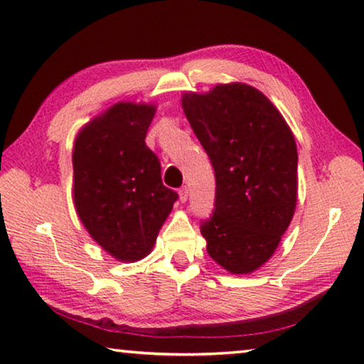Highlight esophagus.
I'll return each mask as SVG.
<instances>
[{
    "mask_svg": "<svg viewBox=\"0 0 364 364\" xmlns=\"http://www.w3.org/2000/svg\"><path fill=\"white\" fill-rule=\"evenodd\" d=\"M178 198H181L182 203H186L188 198V187L187 186H183L181 190H178Z\"/></svg>",
    "mask_w": 364,
    "mask_h": 364,
    "instance_id": "esophagus-1",
    "label": "esophagus"
}]
</instances>
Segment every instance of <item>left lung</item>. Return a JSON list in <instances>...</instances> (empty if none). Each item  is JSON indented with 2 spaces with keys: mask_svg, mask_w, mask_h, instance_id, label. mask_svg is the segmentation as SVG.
<instances>
[{
  "mask_svg": "<svg viewBox=\"0 0 364 364\" xmlns=\"http://www.w3.org/2000/svg\"><path fill=\"white\" fill-rule=\"evenodd\" d=\"M182 108L216 177L214 211L200 225L208 255L232 274L253 272L276 252L294 218V134L276 106L247 83L187 92Z\"/></svg>",
  "mask_w": 364,
  "mask_h": 364,
  "instance_id": "8db88e82",
  "label": "left lung"
}]
</instances>
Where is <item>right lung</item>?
Returning a JSON list of instances; mask_svg holds the SVG:
<instances>
[{
  "label": "right lung",
  "mask_w": 364,
  "mask_h": 364,
  "mask_svg": "<svg viewBox=\"0 0 364 364\" xmlns=\"http://www.w3.org/2000/svg\"><path fill=\"white\" fill-rule=\"evenodd\" d=\"M156 106L121 101L83 126L74 141L73 196L82 224L119 261L151 252L177 200L146 146Z\"/></svg>",
  "instance_id": "1"
}]
</instances>
